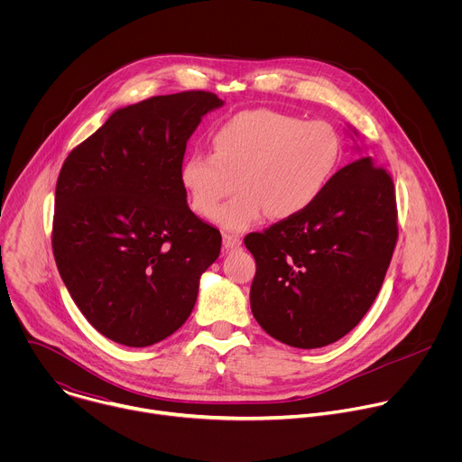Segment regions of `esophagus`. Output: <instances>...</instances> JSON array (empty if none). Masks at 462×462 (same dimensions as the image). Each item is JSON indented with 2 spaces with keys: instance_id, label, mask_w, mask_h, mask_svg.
Instances as JSON below:
<instances>
[{
  "instance_id": "obj_1",
  "label": "esophagus",
  "mask_w": 462,
  "mask_h": 462,
  "mask_svg": "<svg viewBox=\"0 0 462 462\" xmlns=\"http://www.w3.org/2000/svg\"><path fill=\"white\" fill-rule=\"evenodd\" d=\"M241 245V239L237 237V236H230V234H225L223 236V246L226 248V250H234V248H237Z\"/></svg>"
}]
</instances>
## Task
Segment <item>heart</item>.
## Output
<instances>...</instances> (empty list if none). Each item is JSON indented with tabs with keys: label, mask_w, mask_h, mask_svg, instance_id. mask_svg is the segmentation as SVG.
<instances>
[{
	"label": "heart",
	"mask_w": 462,
	"mask_h": 462,
	"mask_svg": "<svg viewBox=\"0 0 462 462\" xmlns=\"http://www.w3.org/2000/svg\"><path fill=\"white\" fill-rule=\"evenodd\" d=\"M342 144L323 120L273 111H241L212 134V155L191 153L179 168L189 208L212 217L236 187L238 193L216 215L225 230L243 232L267 214L291 219L307 210L337 173Z\"/></svg>",
	"instance_id": "heart-1"
}]
</instances>
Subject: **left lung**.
<instances>
[{
	"label": "left lung",
	"instance_id": "1",
	"mask_svg": "<svg viewBox=\"0 0 462 462\" xmlns=\"http://www.w3.org/2000/svg\"><path fill=\"white\" fill-rule=\"evenodd\" d=\"M397 236L393 179L371 157H358L307 210L245 237L257 267L254 318L291 347L340 340L373 305Z\"/></svg>",
	"mask_w": 462,
	"mask_h": 462
}]
</instances>
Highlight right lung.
I'll list each match as a JSON object with an SVG mask.
<instances>
[{"label": "right lung", "mask_w": 462, "mask_h": 462, "mask_svg": "<svg viewBox=\"0 0 462 462\" xmlns=\"http://www.w3.org/2000/svg\"><path fill=\"white\" fill-rule=\"evenodd\" d=\"M223 104L184 91L120 107L61 166L56 267L80 312L116 344L173 335L219 257L221 234L188 208L179 168L195 127Z\"/></svg>", "instance_id": "add662e5"}]
</instances>
